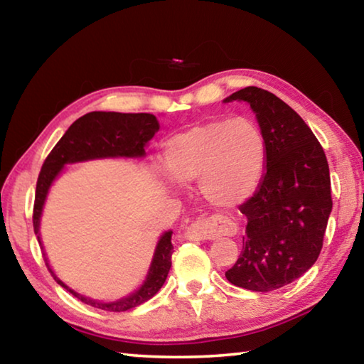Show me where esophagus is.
Segmentation results:
<instances>
[{
	"label": "esophagus",
	"instance_id": "obj_1",
	"mask_svg": "<svg viewBox=\"0 0 364 364\" xmlns=\"http://www.w3.org/2000/svg\"><path fill=\"white\" fill-rule=\"evenodd\" d=\"M237 228L230 220L220 215L210 218H202L193 221L189 226L184 228V237L188 241H205V239H217L221 236H232L236 234Z\"/></svg>",
	"mask_w": 364,
	"mask_h": 364
}]
</instances>
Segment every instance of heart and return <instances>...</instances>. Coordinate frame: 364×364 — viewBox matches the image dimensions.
<instances>
[{"label":"heart","mask_w":364,"mask_h":364,"mask_svg":"<svg viewBox=\"0 0 364 364\" xmlns=\"http://www.w3.org/2000/svg\"><path fill=\"white\" fill-rule=\"evenodd\" d=\"M167 168L156 167L160 184L176 189L199 181L210 204L234 207L255 194L267 170L268 146L254 120L221 119L188 128L165 144Z\"/></svg>","instance_id":"heart-1"}]
</instances>
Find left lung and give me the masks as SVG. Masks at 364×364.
I'll use <instances>...</instances> for the list:
<instances>
[{
    "label": "left lung",
    "instance_id": "left-lung-1",
    "mask_svg": "<svg viewBox=\"0 0 364 364\" xmlns=\"http://www.w3.org/2000/svg\"><path fill=\"white\" fill-rule=\"evenodd\" d=\"M247 102L267 139L268 162L255 194L239 207L247 218L242 252L225 273L254 292L279 289L318 260L332 210L329 165L301 117L278 96L247 86L223 102Z\"/></svg>",
    "mask_w": 364,
    "mask_h": 364
}]
</instances>
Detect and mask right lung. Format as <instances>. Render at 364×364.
I'll list each match as a JSON object with an SVG mask.
<instances>
[{"label": "right lung", "mask_w": 364, "mask_h": 364, "mask_svg": "<svg viewBox=\"0 0 364 364\" xmlns=\"http://www.w3.org/2000/svg\"><path fill=\"white\" fill-rule=\"evenodd\" d=\"M157 132L159 122L156 115L152 114H122L101 112L100 110V112H90L80 117L78 120L72 123L69 130L64 133V136L59 139V143L54 146L51 154L46 157L38 181H36L33 230L41 249H45L40 234L43 208H45L49 189L58 180V176L63 173L65 165L100 159H143L146 157L147 144ZM171 234H173L171 230L160 234L143 284L136 291L112 301L95 300L73 291L72 287L58 278V274L54 273L48 262L46 254L45 262L54 281L67 289L72 295H75L78 300L85 301L86 305L101 308L106 311H127L152 299L159 292V289L164 286L171 267V254H173Z\"/></svg>", "instance_id": "1"}]
</instances>
